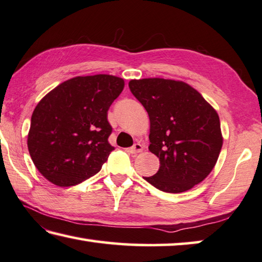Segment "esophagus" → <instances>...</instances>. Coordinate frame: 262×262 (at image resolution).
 <instances>
[{"instance_id":"1","label":"esophagus","mask_w":262,"mask_h":262,"mask_svg":"<svg viewBox=\"0 0 262 262\" xmlns=\"http://www.w3.org/2000/svg\"><path fill=\"white\" fill-rule=\"evenodd\" d=\"M142 151H143V146H142V144H140V143H135L132 147L128 149V152H129V154H132V155H137Z\"/></svg>"}]
</instances>
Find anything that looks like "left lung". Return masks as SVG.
<instances>
[{"label": "left lung", "instance_id": "8db88e82", "mask_svg": "<svg viewBox=\"0 0 262 262\" xmlns=\"http://www.w3.org/2000/svg\"><path fill=\"white\" fill-rule=\"evenodd\" d=\"M128 85L149 115V150L160 161L158 172L144 180L170 193L201 183L212 172L222 147L216 111L182 81L150 78L130 80Z\"/></svg>", "mask_w": 262, "mask_h": 262}]
</instances>
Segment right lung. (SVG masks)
<instances>
[{
  "label": "right lung",
  "instance_id": "1",
  "mask_svg": "<svg viewBox=\"0 0 262 262\" xmlns=\"http://www.w3.org/2000/svg\"><path fill=\"white\" fill-rule=\"evenodd\" d=\"M125 82L108 74L64 81L33 111L27 146L35 167L58 187H71L97 174L115 150L107 111Z\"/></svg>",
  "mask_w": 262,
  "mask_h": 262
}]
</instances>
